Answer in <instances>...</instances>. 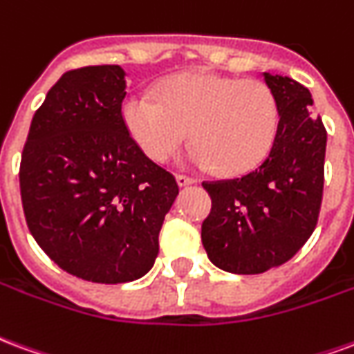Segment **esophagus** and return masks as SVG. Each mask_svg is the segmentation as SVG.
<instances>
[{
	"label": "esophagus",
	"mask_w": 354,
	"mask_h": 354,
	"mask_svg": "<svg viewBox=\"0 0 354 354\" xmlns=\"http://www.w3.org/2000/svg\"><path fill=\"white\" fill-rule=\"evenodd\" d=\"M175 179H177V185H179V187H190V185H194L196 183L192 177H187V175H180V174L177 175Z\"/></svg>",
	"instance_id": "esophagus-1"
}]
</instances>
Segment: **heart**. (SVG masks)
<instances>
[{
    "label": "heart",
    "mask_w": 354,
    "mask_h": 354,
    "mask_svg": "<svg viewBox=\"0 0 354 354\" xmlns=\"http://www.w3.org/2000/svg\"><path fill=\"white\" fill-rule=\"evenodd\" d=\"M122 118L139 149L158 164L171 162L192 136L200 166L241 175L270 154L281 111L264 81L192 71L169 79L158 95H128Z\"/></svg>",
    "instance_id": "b5f03b06"
}]
</instances>
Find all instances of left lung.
Here are the masks:
<instances>
[{
	"instance_id": "1",
	"label": "left lung",
	"mask_w": 354,
	"mask_h": 354,
	"mask_svg": "<svg viewBox=\"0 0 354 354\" xmlns=\"http://www.w3.org/2000/svg\"><path fill=\"white\" fill-rule=\"evenodd\" d=\"M279 102V131L262 164L243 177L203 180L211 213L202 224L209 260L224 272L254 275L285 264L313 234L322 202L326 130L311 113L309 90L264 73Z\"/></svg>"
}]
</instances>
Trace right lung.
Instances as JSON below:
<instances>
[{"label":"right lung","instance_id":"1","mask_svg":"<svg viewBox=\"0 0 354 354\" xmlns=\"http://www.w3.org/2000/svg\"><path fill=\"white\" fill-rule=\"evenodd\" d=\"M120 66L71 69L33 115L20 162L26 223L64 272L117 285L143 277L179 194L126 130Z\"/></svg>","mask_w":354,"mask_h":354}]
</instances>
